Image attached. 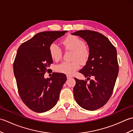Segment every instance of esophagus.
<instances>
[{"label": "esophagus", "mask_w": 133, "mask_h": 133, "mask_svg": "<svg viewBox=\"0 0 133 133\" xmlns=\"http://www.w3.org/2000/svg\"><path fill=\"white\" fill-rule=\"evenodd\" d=\"M72 78V76L70 75H67V79H70V78Z\"/></svg>", "instance_id": "1"}]
</instances>
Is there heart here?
I'll return each mask as SVG.
<instances>
[{
    "label": "heart",
    "mask_w": 133,
    "mask_h": 133,
    "mask_svg": "<svg viewBox=\"0 0 133 133\" xmlns=\"http://www.w3.org/2000/svg\"><path fill=\"white\" fill-rule=\"evenodd\" d=\"M62 43L65 49L72 51L71 62H64L56 66V70L59 72L71 75L79 69L80 64L86 63L90 56L89 47L84 42L74 35H69L65 38ZM49 51L51 57L55 61H58L62 57V50L58 44L53 43L50 46Z\"/></svg>",
    "instance_id": "heart-1"
}]
</instances>
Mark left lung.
Returning <instances> with one entry per match:
<instances>
[{
  "instance_id": "obj_1",
  "label": "left lung",
  "mask_w": 133,
  "mask_h": 133,
  "mask_svg": "<svg viewBox=\"0 0 133 133\" xmlns=\"http://www.w3.org/2000/svg\"><path fill=\"white\" fill-rule=\"evenodd\" d=\"M87 42L90 56L86 65L79 71L87 81L74 78V96L83 109L94 111L103 106L113 91L119 71L115 47L105 36L90 30H79L71 34Z\"/></svg>"
}]
</instances>
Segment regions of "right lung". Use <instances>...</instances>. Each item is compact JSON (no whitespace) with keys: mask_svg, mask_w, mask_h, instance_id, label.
I'll list each match as a JSON object with an SVG mask.
<instances>
[{"mask_svg":"<svg viewBox=\"0 0 133 133\" xmlns=\"http://www.w3.org/2000/svg\"><path fill=\"white\" fill-rule=\"evenodd\" d=\"M67 32H39L22 43L17 51L14 72L18 92L24 103L34 111H47L57 103L66 76L58 72H53L49 78L44 75L53 62L50 46Z\"/></svg>","mask_w":133,"mask_h":133,"instance_id":"add662e5","label":"right lung"}]
</instances>
